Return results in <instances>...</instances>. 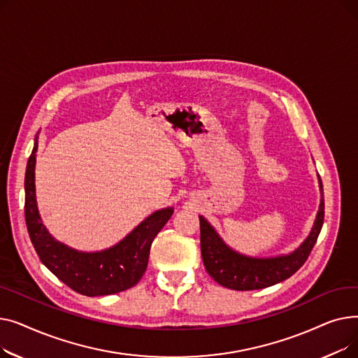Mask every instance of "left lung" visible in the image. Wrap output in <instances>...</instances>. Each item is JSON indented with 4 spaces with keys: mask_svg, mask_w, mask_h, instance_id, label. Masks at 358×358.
Wrapping results in <instances>:
<instances>
[{
    "mask_svg": "<svg viewBox=\"0 0 358 358\" xmlns=\"http://www.w3.org/2000/svg\"><path fill=\"white\" fill-rule=\"evenodd\" d=\"M321 203L308 238L294 251L277 257H250L232 250L204 216L200 219V247L206 271L223 287L232 290H258L270 287L293 275L305 264L324 224V189L317 176Z\"/></svg>",
    "mask_w": 358,
    "mask_h": 358,
    "instance_id": "left-lung-1",
    "label": "left lung"
}]
</instances>
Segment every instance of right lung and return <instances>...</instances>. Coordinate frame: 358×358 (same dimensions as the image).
Wrapping results in <instances>:
<instances>
[{"instance_id":"add662e5","label":"right lung","mask_w":358,"mask_h":358,"mask_svg":"<svg viewBox=\"0 0 358 358\" xmlns=\"http://www.w3.org/2000/svg\"><path fill=\"white\" fill-rule=\"evenodd\" d=\"M37 135L24 177V213L33 247L43 264L66 286L84 296H106L138 285L146 271L152 241L174 213L165 208L149 215L116 245L103 251L84 252L56 241L42 222L36 201L34 168Z\"/></svg>"}]
</instances>
